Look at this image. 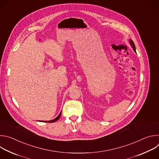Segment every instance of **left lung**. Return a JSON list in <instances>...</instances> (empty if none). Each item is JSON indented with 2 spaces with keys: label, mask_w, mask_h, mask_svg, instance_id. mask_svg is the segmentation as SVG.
Wrapping results in <instances>:
<instances>
[{
  "label": "left lung",
  "mask_w": 159,
  "mask_h": 159,
  "mask_svg": "<svg viewBox=\"0 0 159 159\" xmlns=\"http://www.w3.org/2000/svg\"><path fill=\"white\" fill-rule=\"evenodd\" d=\"M129 42H130V44L131 45V47H132L133 50L134 51V52H136V48H135V46H134V44L133 41L131 39H129Z\"/></svg>",
  "instance_id": "obj_1"
}]
</instances>
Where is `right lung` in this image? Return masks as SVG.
I'll use <instances>...</instances> for the list:
<instances>
[{
	"instance_id": "1",
	"label": "right lung",
	"mask_w": 159,
	"mask_h": 159,
	"mask_svg": "<svg viewBox=\"0 0 159 159\" xmlns=\"http://www.w3.org/2000/svg\"><path fill=\"white\" fill-rule=\"evenodd\" d=\"M60 116H61V112L60 113V115H59L55 119H54V120H52V121H44V122H47V123H53V122H55L56 121H57V120L60 118Z\"/></svg>"
}]
</instances>
